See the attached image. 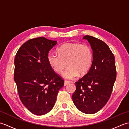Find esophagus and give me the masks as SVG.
Instances as JSON below:
<instances>
[{
  "mask_svg": "<svg viewBox=\"0 0 129 129\" xmlns=\"http://www.w3.org/2000/svg\"><path fill=\"white\" fill-rule=\"evenodd\" d=\"M70 83V82L69 81H67V80H65L64 81V86H67V85H68Z\"/></svg>",
  "mask_w": 129,
  "mask_h": 129,
  "instance_id": "1",
  "label": "esophagus"
}]
</instances>
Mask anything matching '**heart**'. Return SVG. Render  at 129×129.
<instances>
[{
  "label": "heart",
  "mask_w": 129,
  "mask_h": 129,
  "mask_svg": "<svg viewBox=\"0 0 129 129\" xmlns=\"http://www.w3.org/2000/svg\"><path fill=\"white\" fill-rule=\"evenodd\" d=\"M58 54L51 51L48 54L49 64L57 73H61L67 68L62 75L64 78L72 79L78 75L86 74L91 66L92 52L86 44L77 43H68L57 49Z\"/></svg>",
  "instance_id": "b5f03b06"
}]
</instances>
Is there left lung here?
<instances>
[{"label": "left lung", "mask_w": 129, "mask_h": 129, "mask_svg": "<svg viewBox=\"0 0 129 129\" xmlns=\"http://www.w3.org/2000/svg\"><path fill=\"white\" fill-rule=\"evenodd\" d=\"M92 50L91 66L89 72L76 82L72 95L78 110L92 114L105 106L110 97L116 78L115 56L108 45L90 35L84 36Z\"/></svg>", "instance_id": "obj_1"}]
</instances>
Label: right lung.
<instances>
[{
    "instance_id": "add662e5",
    "label": "right lung",
    "mask_w": 129,
    "mask_h": 129,
    "mask_svg": "<svg viewBox=\"0 0 129 129\" xmlns=\"http://www.w3.org/2000/svg\"><path fill=\"white\" fill-rule=\"evenodd\" d=\"M56 44L44 37L29 40L15 57L14 81L19 98L37 115L46 114L53 108L59 90L64 86V80L48 61L49 51Z\"/></svg>"
}]
</instances>
